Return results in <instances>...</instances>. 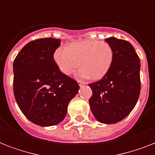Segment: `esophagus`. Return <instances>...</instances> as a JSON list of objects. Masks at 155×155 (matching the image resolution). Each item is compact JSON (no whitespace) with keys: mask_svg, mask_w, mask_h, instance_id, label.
Returning <instances> with one entry per match:
<instances>
[{"mask_svg":"<svg viewBox=\"0 0 155 155\" xmlns=\"http://www.w3.org/2000/svg\"><path fill=\"white\" fill-rule=\"evenodd\" d=\"M78 84H79V85H80V86H82V85H84V84H85V83L83 81H80V80H78Z\"/></svg>","mask_w":155,"mask_h":155,"instance_id":"1","label":"esophagus"}]
</instances>
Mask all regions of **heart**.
I'll list each match as a JSON object with an SVG mask.
<instances>
[{"label": "heart", "mask_w": 155, "mask_h": 155, "mask_svg": "<svg viewBox=\"0 0 155 155\" xmlns=\"http://www.w3.org/2000/svg\"><path fill=\"white\" fill-rule=\"evenodd\" d=\"M114 51L108 43L86 40L74 42L68 48H59L54 53V60L63 73L72 74L80 67V77L100 80L107 75L112 65Z\"/></svg>", "instance_id": "1"}]
</instances>
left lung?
<instances>
[{"label": "left lung", "instance_id": "obj_1", "mask_svg": "<svg viewBox=\"0 0 155 155\" xmlns=\"http://www.w3.org/2000/svg\"><path fill=\"white\" fill-rule=\"evenodd\" d=\"M114 59L110 70L99 81L88 84L91 112L98 121L112 124L123 120L134 109L141 90L140 60L131 44L110 37Z\"/></svg>", "mask_w": 155, "mask_h": 155}]
</instances>
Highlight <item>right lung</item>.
<instances>
[{
  "label": "right lung",
  "instance_id": "obj_1",
  "mask_svg": "<svg viewBox=\"0 0 155 155\" xmlns=\"http://www.w3.org/2000/svg\"><path fill=\"white\" fill-rule=\"evenodd\" d=\"M59 39L43 38L28 43L13 61V92L28 120L41 127L62 122L69 102L80 89L75 80L60 71L54 60Z\"/></svg>",
  "mask_w": 155,
  "mask_h": 155
}]
</instances>
